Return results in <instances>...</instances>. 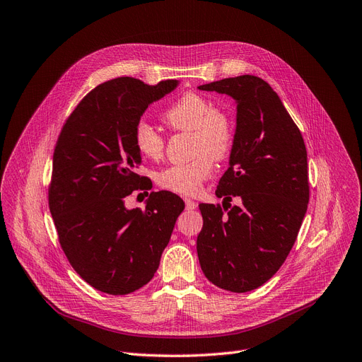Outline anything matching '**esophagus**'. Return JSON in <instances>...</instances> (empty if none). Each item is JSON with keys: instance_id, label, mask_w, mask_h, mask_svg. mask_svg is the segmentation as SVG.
<instances>
[{"instance_id": "esophagus-1", "label": "esophagus", "mask_w": 362, "mask_h": 362, "mask_svg": "<svg viewBox=\"0 0 362 362\" xmlns=\"http://www.w3.org/2000/svg\"><path fill=\"white\" fill-rule=\"evenodd\" d=\"M185 204H186V210H195L198 207V204L189 198L185 199Z\"/></svg>"}]
</instances>
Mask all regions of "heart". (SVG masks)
Masks as SVG:
<instances>
[{
    "instance_id": "b5f03b06",
    "label": "heart",
    "mask_w": 362,
    "mask_h": 362,
    "mask_svg": "<svg viewBox=\"0 0 362 362\" xmlns=\"http://www.w3.org/2000/svg\"><path fill=\"white\" fill-rule=\"evenodd\" d=\"M163 121L175 132H191L192 153L189 163L175 164L161 170L156 182L163 189L180 195H197L202 183L213 173V160H225L235 144V121L232 115L214 106L202 94L187 91L163 112ZM136 151L148 160H160L165 139L153 125L139 121L133 130Z\"/></svg>"
}]
</instances>
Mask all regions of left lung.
Masks as SVG:
<instances>
[{"instance_id":"8db88e82","label":"left lung","mask_w":362,"mask_h":362,"mask_svg":"<svg viewBox=\"0 0 362 362\" xmlns=\"http://www.w3.org/2000/svg\"><path fill=\"white\" fill-rule=\"evenodd\" d=\"M237 102V134L217 204H199L201 269L218 288L251 291L271 279L293 248L309 202L303 136L274 88L255 75L198 87ZM233 196L241 206L230 207ZM230 208V211L227 209Z\"/></svg>"}]
</instances>
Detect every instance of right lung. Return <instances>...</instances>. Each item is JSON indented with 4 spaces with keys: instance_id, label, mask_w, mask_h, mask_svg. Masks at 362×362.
<instances>
[{
    "instance_id": "add662e5",
    "label": "right lung",
    "mask_w": 362,
    "mask_h": 362,
    "mask_svg": "<svg viewBox=\"0 0 362 362\" xmlns=\"http://www.w3.org/2000/svg\"><path fill=\"white\" fill-rule=\"evenodd\" d=\"M177 84L106 81L76 105L57 137L49 207L59 243L75 272L102 293L122 296L148 284L185 209L168 191L151 192L144 210L124 206L125 197L152 187L137 175L134 125Z\"/></svg>"
}]
</instances>
